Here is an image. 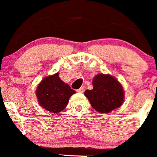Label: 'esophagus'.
Here are the masks:
<instances>
[{"mask_svg":"<svg viewBox=\"0 0 157 157\" xmlns=\"http://www.w3.org/2000/svg\"><path fill=\"white\" fill-rule=\"evenodd\" d=\"M84 91H85V87L82 86V87H80L79 89H77V92H83Z\"/></svg>","mask_w":157,"mask_h":157,"instance_id":"obj_1","label":"esophagus"}]
</instances>
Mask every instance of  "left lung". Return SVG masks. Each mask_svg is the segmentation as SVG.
<instances>
[{
  "label": "left lung",
  "mask_w": 157,
  "mask_h": 157,
  "mask_svg": "<svg viewBox=\"0 0 157 157\" xmlns=\"http://www.w3.org/2000/svg\"><path fill=\"white\" fill-rule=\"evenodd\" d=\"M92 85L93 89H87L84 94L98 112L109 113L123 104V88L113 77L100 74L94 77Z\"/></svg>",
  "instance_id": "obj_1"
}]
</instances>
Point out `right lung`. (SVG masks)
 Returning <instances> with one entry per match:
<instances>
[{
	"label": "right lung",
	"mask_w": 157,
	"mask_h": 157,
	"mask_svg": "<svg viewBox=\"0 0 157 157\" xmlns=\"http://www.w3.org/2000/svg\"><path fill=\"white\" fill-rule=\"evenodd\" d=\"M75 92L62 81L59 73H56L43 79L37 87L36 96L43 108L52 113H57L65 109L69 98Z\"/></svg>",
	"instance_id": "1"
}]
</instances>
